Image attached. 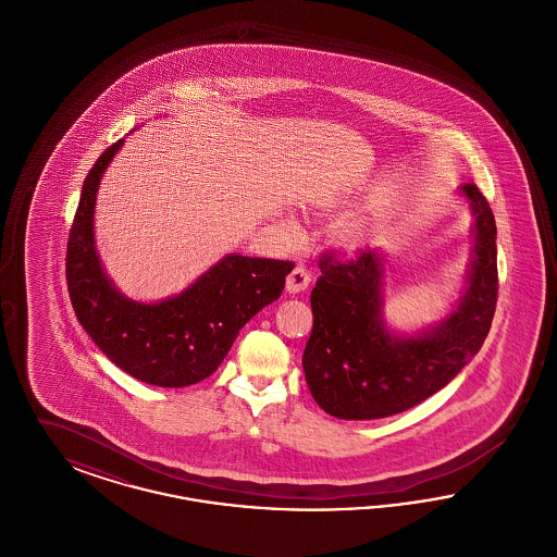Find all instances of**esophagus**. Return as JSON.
Segmentation results:
<instances>
[{"instance_id": "obj_1", "label": "esophagus", "mask_w": 557, "mask_h": 557, "mask_svg": "<svg viewBox=\"0 0 557 557\" xmlns=\"http://www.w3.org/2000/svg\"><path fill=\"white\" fill-rule=\"evenodd\" d=\"M311 284V271L305 265L294 267L286 280V290L290 294H298V292L307 290Z\"/></svg>"}]
</instances>
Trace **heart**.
I'll list each match as a JSON object with an SVG mask.
<instances>
[{"mask_svg": "<svg viewBox=\"0 0 557 557\" xmlns=\"http://www.w3.org/2000/svg\"><path fill=\"white\" fill-rule=\"evenodd\" d=\"M343 239H345L346 244L359 242L361 239V230L359 227H345L343 230Z\"/></svg>", "mask_w": 557, "mask_h": 557, "instance_id": "obj_1", "label": "heart"}]
</instances>
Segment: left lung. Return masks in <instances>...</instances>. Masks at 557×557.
I'll return each mask as SVG.
<instances>
[{
    "instance_id": "1",
    "label": "left lung",
    "mask_w": 557,
    "mask_h": 557,
    "mask_svg": "<svg viewBox=\"0 0 557 557\" xmlns=\"http://www.w3.org/2000/svg\"><path fill=\"white\" fill-rule=\"evenodd\" d=\"M474 214V255L455 311L420 334L384 321V259L361 248L352 259L319 261L311 292L313 330L302 368L319 407L341 420H377L416 407L468 366L497 307V225L474 184L459 187Z\"/></svg>"
}]
</instances>
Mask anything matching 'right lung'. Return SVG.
<instances>
[{
  "mask_svg": "<svg viewBox=\"0 0 557 557\" xmlns=\"http://www.w3.org/2000/svg\"><path fill=\"white\" fill-rule=\"evenodd\" d=\"M123 141L83 182L66 246L69 294L81 325L116 368L152 386L184 388L221 366L244 323L280 298L294 263L227 255L182 294L150 305L116 290L96 252L94 207Z\"/></svg>",
  "mask_w": 557,
  "mask_h": 557,
  "instance_id": "add662e5",
  "label": "right lung"
}]
</instances>
